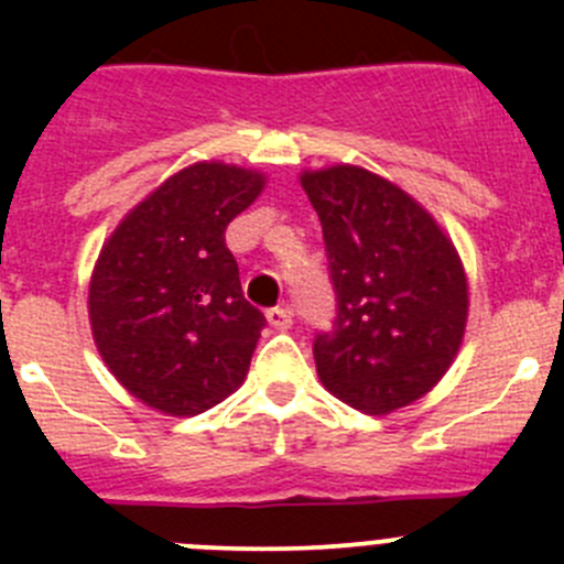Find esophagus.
I'll return each mask as SVG.
<instances>
[{"label": "esophagus", "instance_id": "esophagus-1", "mask_svg": "<svg viewBox=\"0 0 564 564\" xmlns=\"http://www.w3.org/2000/svg\"><path fill=\"white\" fill-rule=\"evenodd\" d=\"M267 322H270L275 329H289L294 322V314L289 308H272L267 311Z\"/></svg>", "mask_w": 564, "mask_h": 564}]
</instances>
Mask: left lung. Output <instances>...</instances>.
Returning a JSON list of instances; mask_svg holds the SVG:
<instances>
[{
	"mask_svg": "<svg viewBox=\"0 0 564 564\" xmlns=\"http://www.w3.org/2000/svg\"><path fill=\"white\" fill-rule=\"evenodd\" d=\"M335 289L318 333L322 384L366 414H390L434 388L464 340L469 286L451 237L409 193L360 166L300 176Z\"/></svg>",
	"mask_w": 564,
	"mask_h": 564,
	"instance_id": "obj_1",
	"label": "left lung"
}]
</instances>
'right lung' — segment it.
<instances>
[{
	"label": "right lung",
	"mask_w": 564,
	"mask_h": 564,
	"mask_svg": "<svg viewBox=\"0 0 564 564\" xmlns=\"http://www.w3.org/2000/svg\"><path fill=\"white\" fill-rule=\"evenodd\" d=\"M264 174L204 161L169 176L108 237L89 281V322L108 371L172 417L246 382L264 314L242 297L226 226Z\"/></svg>",
	"instance_id": "right-lung-1"
}]
</instances>
